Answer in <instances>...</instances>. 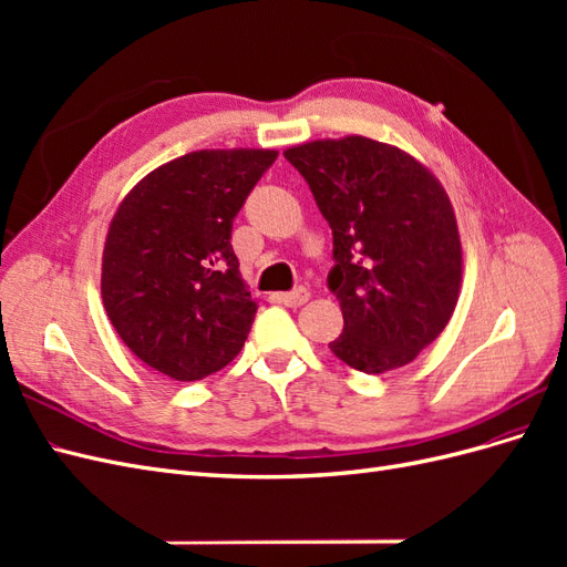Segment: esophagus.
I'll return each instance as SVG.
<instances>
[{
	"mask_svg": "<svg viewBox=\"0 0 567 567\" xmlns=\"http://www.w3.org/2000/svg\"><path fill=\"white\" fill-rule=\"evenodd\" d=\"M279 300L288 307H300L310 300V290H307L305 286H298L293 290H286V293H279Z\"/></svg>",
	"mask_w": 567,
	"mask_h": 567,
	"instance_id": "1",
	"label": "esophagus"
}]
</instances>
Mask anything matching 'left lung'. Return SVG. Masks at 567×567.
<instances>
[{
    "label": "left lung",
    "mask_w": 567,
    "mask_h": 567,
    "mask_svg": "<svg viewBox=\"0 0 567 567\" xmlns=\"http://www.w3.org/2000/svg\"><path fill=\"white\" fill-rule=\"evenodd\" d=\"M284 156L333 231L326 284L346 326L331 352L364 373L409 364L458 300L461 241L444 188L409 153L367 136L310 142Z\"/></svg>",
    "instance_id": "1"
}]
</instances>
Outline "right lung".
Returning a JSON list of instances; mask_svg holds the SVG:
<instances>
[{
    "instance_id": "obj_1",
    "label": "right lung",
    "mask_w": 567,
    "mask_h": 567,
    "mask_svg": "<svg viewBox=\"0 0 567 567\" xmlns=\"http://www.w3.org/2000/svg\"><path fill=\"white\" fill-rule=\"evenodd\" d=\"M277 151H194L153 169L111 221L101 296L125 346L175 381L241 352L257 305L238 274L234 217Z\"/></svg>"
}]
</instances>
